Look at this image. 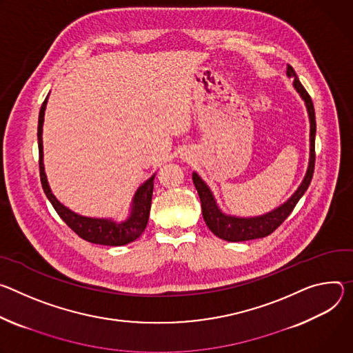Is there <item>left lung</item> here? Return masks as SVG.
<instances>
[{"label":"left lung","mask_w":353,"mask_h":353,"mask_svg":"<svg viewBox=\"0 0 353 353\" xmlns=\"http://www.w3.org/2000/svg\"><path fill=\"white\" fill-rule=\"evenodd\" d=\"M286 74L289 78H294L293 85L296 91L301 95V98L305 102L308 117H310V163L307 168V174L299 186V189L294 192L293 196L281 208L272 210L270 213H266L259 217H251V219H243L236 216H225L221 213L214 202L213 194L208 185L202 181V178L193 172L192 179L194 186L198 189L201 203H202V214L205 219L206 225L209 230L214 234L216 237L231 241V243H239V241H248V240H256L268 237L269 234L275 231L293 212L297 202L310 186V182L312 179V174H314V165H316V112L314 105L305 91V88L299 81V78L293 70L292 65L288 64Z\"/></svg>","instance_id":"8db88e82"}]
</instances>
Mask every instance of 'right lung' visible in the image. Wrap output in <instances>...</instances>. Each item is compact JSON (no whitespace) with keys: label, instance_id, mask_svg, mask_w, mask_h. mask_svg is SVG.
Masks as SVG:
<instances>
[{"label":"right lung","instance_id":"1","mask_svg":"<svg viewBox=\"0 0 353 353\" xmlns=\"http://www.w3.org/2000/svg\"><path fill=\"white\" fill-rule=\"evenodd\" d=\"M48 103V97L41 106L39 112V122H37V144H39V171H41V182L42 188L46 193L48 199L53 205L57 214L61 220L77 234L78 237L83 240L101 244V245H125L136 239H139L148 221L150 208H151V198H152V188H154V176L147 179L136 192L132 214L125 221H113L110 219H95V217H85L81 214H77L63 206L52 193L46 174L43 167V143H42V126H43V117L45 109Z\"/></svg>","mask_w":353,"mask_h":353}]
</instances>
